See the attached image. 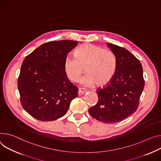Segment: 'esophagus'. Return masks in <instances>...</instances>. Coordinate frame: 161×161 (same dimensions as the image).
<instances>
[{
	"mask_svg": "<svg viewBox=\"0 0 161 161\" xmlns=\"http://www.w3.org/2000/svg\"><path fill=\"white\" fill-rule=\"evenodd\" d=\"M86 92H88V90H87V89H83V88H80L79 90H78V94L81 96V95L84 94Z\"/></svg>",
	"mask_w": 161,
	"mask_h": 161,
	"instance_id": "obj_1",
	"label": "esophagus"
}]
</instances>
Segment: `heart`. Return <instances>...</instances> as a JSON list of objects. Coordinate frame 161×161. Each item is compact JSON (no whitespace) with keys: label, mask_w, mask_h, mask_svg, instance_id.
<instances>
[{"label":"heart","mask_w":161,"mask_h":161,"mask_svg":"<svg viewBox=\"0 0 161 161\" xmlns=\"http://www.w3.org/2000/svg\"><path fill=\"white\" fill-rule=\"evenodd\" d=\"M86 71L81 82L91 86L96 82L105 85L114 77L117 69L114 53L104 48L86 43L77 48L75 56H67L64 62L65 72L71 81L77 82L84 69Z\"/></svg>","instance_id":"1"}]
</instances>
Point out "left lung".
<instances>
[{"instance_id":"obj_1","label":"left lung","mask_w":161,"mask_h":161,"mask_svg":"<svg viewBox=\"0 0 161 161\" xmlns=\"http://www.w3.org/2000/svg\"><path fill=\"white\" fill-rule=\"evenodd\" d=\"M107 46L116 57V71L110 83L97 90V103L89 112L99 121L115 123L137 110L144 80L141 64L135 56L112 43H107Z\"/></svg>"}]
</instances>
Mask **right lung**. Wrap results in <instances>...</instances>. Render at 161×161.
Listing matches in <instances>:
<instances>
[{"label":"right lung","mask_w":161,"mask_h":161,"mask_svg":"<svg viewBox=\"0 0 161 161\" xmlns=\"http://www.w3.org/2000/svg\"><path fill=\"white\" fill-rule=\"evenodd\" d=\"M78 43L69 40L49 42L25 58L18 89L22 107L34 118H60L78 96V87L69 81L64 69L65 58Z\"/></svg>","instance_id":"obj_1"}]
</instances>
